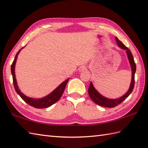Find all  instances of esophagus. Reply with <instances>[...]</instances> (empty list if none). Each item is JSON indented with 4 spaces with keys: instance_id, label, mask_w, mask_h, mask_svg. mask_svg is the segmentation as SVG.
<instances>
[{
    "instance_id": "obj_1",
    "label": "esophagus",
    "mask_w": 148,
    "mask_h": 148,
    "mask_svg": "<svg viewBox=\"0 0 148 148\" xmlns=\"http://www.w3.org/2000/svg\"><path fill=\"white\" fill-rule=\"evenodd\" d=\"M86 68H85V66H81L80 68V71H85L86 70Z\"/></svg>"
}]
</instances>
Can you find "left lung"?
I'll list each match as a JSON object with an SVG mask.
<instances>
[{
    "instance_id": "8db88e82",
    "label": "left lung",
    "mask_w": 148,
    "mask_h": 148,
    "mask_svg": "<svg viewBox=\"0 0 148 148\" xmlns=\"http://www.w3.org/2000/svg\"><path fill=\"white\" fill-rule=\"evenodd\" d=\"M116 40L117 43V45L119 47H120L121 48L123 49L124 50H125L126 54L127 55V58L129 60V63H130V65L131 67V70H132V79H131V82L130 86H129V88L127 93L124 94L123 96L119 99H107L106 97L102 96L100 93H99L97 91V90L94 88L92 83L90 82V86L88 90V92L90 97L91 99L93 100V102L95 103L96 104L100 106L105 107H115L116 106H118L119 104H120L122 101L129 97V95L132 93L133 89L134 87V75L136 70V65L134 62V58L132 56V53L128 48H127L123 43H122L119 39L117 37H116Z\"/></svg>"
}]
</instances>
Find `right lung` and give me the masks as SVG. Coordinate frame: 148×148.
<instances>
[{"label":"right lung","mask_w":148,"mask_h":148,"mask_svg":"<svg viewBox=\"0 0 148 148\" xmlns=\"http://www.w3.org/2000/svg\"><path fill=\"white\" fill-rule=\"evenodd\" d=\"M23 48H21L19 51L17 53L15 58H14L11 65V73L12 75L14 88H15L16 92L19 94V95L21 97V98L23 99L24 101L25 102H26L27 103H28L29 105H30L31 106L37 108V109H43V108L49 107L51 106H52L53 104L58 101V100L60 99L61 97H62L63 93L64 90V88H65L67 82L68 80H69V78H68L67 80L62 83V84L58 86L55 90L53 91L51 93H49V95L43 97V98L36 99L30 98V97H28L25 95H24L23 93L20 91L19 87H18L17 82H16V75H15V65H16V60L17 58V56L19 55L21 50Z\"/></svg>","instance_id":"add662e5"}]
</instances>
